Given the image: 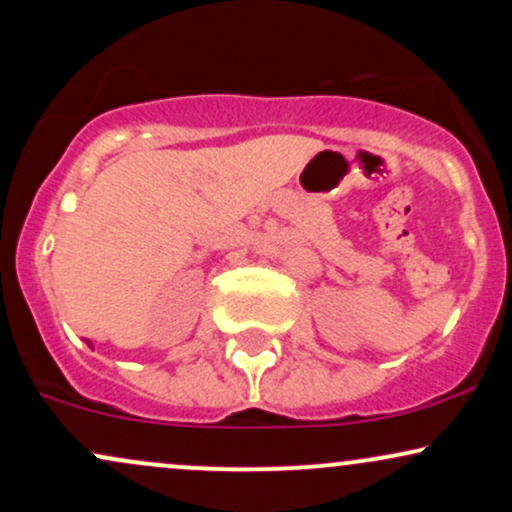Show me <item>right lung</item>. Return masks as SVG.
<instances>
[{
  "label": "right lung",
  "instance_id": "obj_1",
  "mask_svg": "<svg viewBox=\"0 0 512 512\" xmlns=\"http://www.w3.org/2000/svg\"><path fill=\"white\" fill-rule=\"evenodd\" d=\"M88 346H91V342H88Z\"/></svg>",
  "mask_w": 512,
  "mask_h": 512
}]
</instances>
